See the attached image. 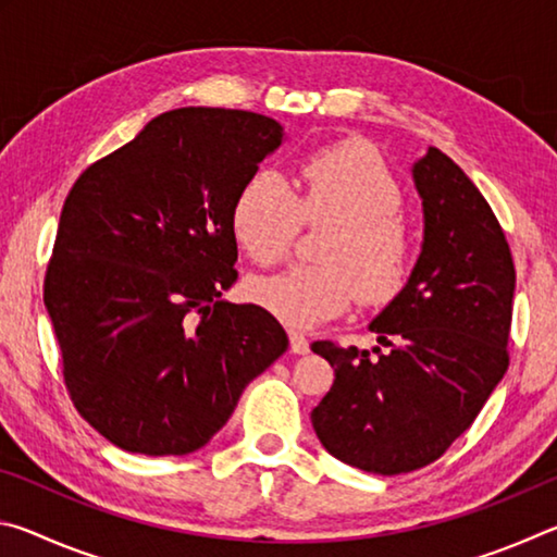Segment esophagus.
Wrapping results in <instances>:
<instances>
[{"instance_id":"1","label":"esophagus","mask_w":557,"mask_h":557,"mask_svg":"<svg viewBox=\"0 0 557 557\" xmlns=\"http://www.w3.org/2000/svg\"><path fill=\"white\" fill-rule=\"evenodd\" d=\"M289 348H292V354H299V356L309 354V342H307V336L301 334V332H295V329H292V332H289Z\"/></svg>"}]
</instances>
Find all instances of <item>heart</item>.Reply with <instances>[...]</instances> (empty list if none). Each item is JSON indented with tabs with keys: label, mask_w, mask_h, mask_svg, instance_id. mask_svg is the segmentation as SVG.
Returning a JSON list of instances; mask_svg holds the SVG:
<instances>
[{
	"label": "heart",
	"mask_w": 557,
	"mask_h": 557,
	"mask_svg": "<svg viewBox=\"0 0 557 557\" xmlns=\"http://www.w3.org/2000/svg\"><path fill=\"white\" fill-rule=\"evenodd\" d=\"M295 196L277 172L252 174L235 196L233 238L262 268L277 265L301 221L326 223L317 265L260 277L250 295L289 326H314L351 305H383L403 289L412 235L398 213L400 186L371 145L348 139L317 149L299 166Z\"/></svg>",
	"instance_id": "heart-1"
}]
</instances>
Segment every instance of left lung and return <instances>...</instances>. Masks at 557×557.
Wrapping results in <instances>:
<instances>
[{
	"label": "left lung",
	"instance_id": "1",
	"mask_svg": "<svg viewBox=\"0 0 557 557\" xmlns=\"http://www.w3.org/2000/svg\"><path fill=\"white\" fill-rule=\"evenodd\" d=\"M422 245L408 282L369 324L383 345L314 342L334 385L312 410L329 455L405 474L445 455L508 369L516 270L492 206L440 149L412 164Z\"/></svg>",
	"mask_w": 557,
	"mask_h": 557
}]
</instances>
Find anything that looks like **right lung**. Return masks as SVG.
Masks as SVG:
<instances>
[{"instance_id":"add662e5","label":"right lung","mask_w":557,"mask_h":557,"mask_svg":"<svg viewBox=\"0 0 557 557\" xmlns=\"http://www.w3.org/2000/svg\"><path fill=\"white\" fill-rule=\"evenodd\" d=\"M282 143L258 112L178 108L73 184L44 301L75 408L120 449L209 445L287 351L268 309L223 299L238 280L235 196Z\"/></svg>"}]
</instances>
